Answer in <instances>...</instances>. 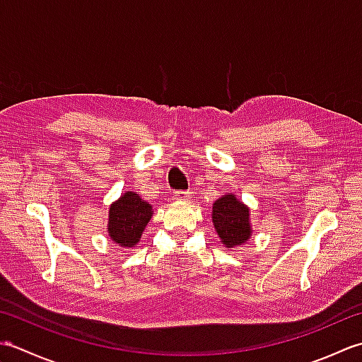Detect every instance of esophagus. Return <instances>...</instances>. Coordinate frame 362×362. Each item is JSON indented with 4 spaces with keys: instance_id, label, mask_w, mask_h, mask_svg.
I'll use <instances>...</instances> for the list:
<instances>
[{
    "instance_id": "obj_1",
    "label": "esophagus",
    "mask_w": 362,
    "mask_h": 362,
    "mask_svg": "<svg viewBox=\"0 0 362 362\" xmlns=\"http://www.w3.org/2000/svg\"><path fill=\"white\" fill-rule=\"evenodd\" d=\"M173 199L175 202H187L189 199V193L188 191H175Z\"/></svg>"
}]
</instances>
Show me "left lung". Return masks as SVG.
Listing matches in <instances>:
<instances>
[{"label":"left lung","instance_id":"1","mask_svg":"<svg viewBox=\"0 0 362 362\" xmlns=\"http://www.w3.org/2000/svg\"><path fill=\"white\" fill-rule=\"evenodd\" d=\"M211 221L226 249L240 247L252 238L250 209L233 193H226L214 201Z\"/></svg>","mask_w":362,"mask_h":362}]
</instances>
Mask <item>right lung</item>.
I'll return each mask as SVG.
<instances>
[{
	"label": "right lung",
	"instance_id": "add662e5",
	"mask_svg": "<svg viewBox=\"0 0 362 362\" xmlns=\"http://www.w3.org/2000/svg\"><path fill=\"white\" fill-rule=\"evenodd\" d=\"M152 216L149 202L143 201L134 191H126L109 206L107 232L110 240L121 247H136Z\"/></svg>",
	"mask_w": 362,
	"mask_h": 362
}]
</instances>
